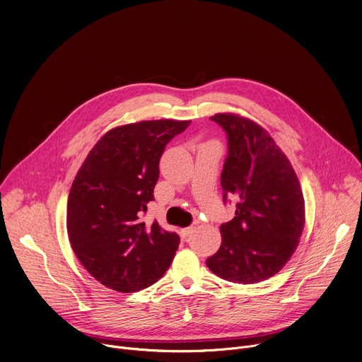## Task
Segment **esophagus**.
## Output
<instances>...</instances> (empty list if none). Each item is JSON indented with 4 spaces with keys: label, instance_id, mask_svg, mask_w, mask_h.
Here are the masks:
<instances>
[{
    "label": "esophagus",
    "instance_id": "esophagus-1",
    "mask_svg": "<svg viewBox=\"0 0 362 362\" xmlns=\"http://www.w3.org/2000/svg\"><path fill=\"white\" fill-rule=\"evenodd\" d=\"M193 229H194V226H187V228L182 229L180 233H182V236H183V239H187V238L190 236V233L193 232Z\"/></svg>",
    "mask_w": 362,
    "mask_h": 362
}]
</instances>
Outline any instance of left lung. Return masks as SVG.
I'll return each instance as SVG.
<instances>
[{
	"label": "left lung",
	"instance_id": "1",
	"mask_svg": "<svg viewBox=\"0 0 362 362\" xmlns=\"http://www.w3.org/2000/svg\"><path fill=\"white\" fill-rule=\"evenodd\" d=\"M226 133L223 202L238 199L235 218L221 225L222 245L206 259L222 279L256 284L278 274L295 252L305 225L298 177L259 124L236 115L211 117Z\"/></svg>",
	"mask_w": 362,
	"mask_h": 362
}]
</instances>
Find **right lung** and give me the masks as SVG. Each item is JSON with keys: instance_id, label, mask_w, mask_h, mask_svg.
I'll use <instances>...</instances> for the list:
<instances>
[{"instance_id": "add662e5", "label": "right lung", "mask_w": 362, "mask_h": 362, "mask_svg": "<svg viewBox=\"0 0 362 362\" xmlns=\"http://www.w3.org/2000/svg\"><path fill=\"white\" fill-rule=\"evenodd\" d=\"M190 122L116 127L90 150L67 202V232L81 265L105 286L136 292L158 282L180 243L176 232L141 216L159 180L166 144Z\"/></svg>"}]
</instances>
